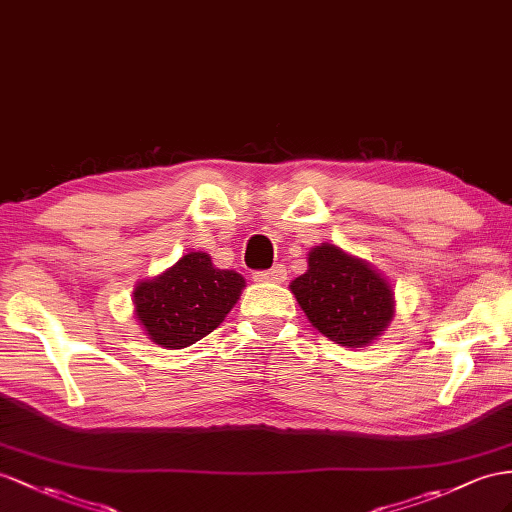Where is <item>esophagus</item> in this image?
I'll return each instance as SVG.
<instances>
[{"label": "esophagus", "mask_w": 512, "mask_h": 512, "mask_svg": "<svg viewBox=\"0 0 512 512\" xmlns=\"http://www.w3.org/2000/svg\"><path fill=\"white\" fill-rule=\"evenodd\" d=\"M287 279V272L283 266H274L270 270H264V272H255V281H261V283H283Z\"/></svg>", "instance_id": "esophagus-1"}]
</instances>
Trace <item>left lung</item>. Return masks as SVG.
Returning a JSON list of instances; mask_svg holds the SVG:
<instances>
[{
  "instance_id": "8db88e82",
  "label": "left lung",
  "mask_w": 512,
  "mask_h": 512,
  "mask_svg": "<svg viewBox=\"0 0 512 512\" xmlns=\"http://www.w3.org/2000/svg\"><path fill=\"white\" fill-rule=\"evenodd\" d=\"M309 322L346 348H365L396 316L391 283L370 261L322 242L307 255V272L290 283Z\"/></svg>"
}]
</instances>
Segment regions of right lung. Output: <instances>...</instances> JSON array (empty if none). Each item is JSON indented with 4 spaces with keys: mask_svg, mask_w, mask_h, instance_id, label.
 <instances>
[{
    "mask_svg": "<svg viewBox=\"0 0 512 512\" xmlns=\"http://www.w3.org/2000/svg\"><path fill=\"white\" fill-rule=\"evenodd\" d=\"M240 272L220 270L203 251L186 253L175 266L134 287V316L153 344L181 350L218 329L240 300Z\"/></svg>",
    "mask_w": 512,
    "mask_h": 512,
    "instance_id": "right-lung-1",
    "label": "right lung"
}]
</instances>
